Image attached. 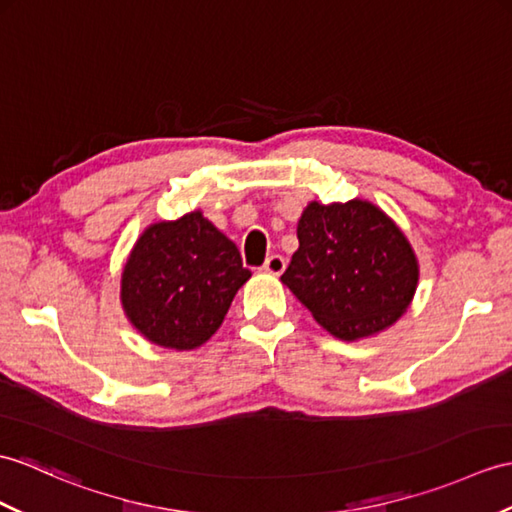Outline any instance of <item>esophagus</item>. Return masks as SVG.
<instances>
[{
  "label": "esophagus",
  "mask_w": 512,
  "mask_h": 512,
  "mask_svg": "<svg viewBox=\"0 0 512 512\" xmlns=\"http://www.w3.org/2000/svg\"><path fill=\"white\" fill-rule=\"evenodd\" d=\"M264 270L270 272V275H281V272L285 270V259H283L281 255H270V257L266 259Z\"/></svg>",
  "instance_id": "esophagus-1"
}]
</instances>
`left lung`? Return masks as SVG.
<instances>
[{"label":"left lung","mask_w":512,"mask_h":512,"mask_svg":"<svg viewBox=\"0 0 512 512\" xmlns=\"http://www.w3.org/2000/svg\"><path fill=\"white\" fill-rule=\"evenodd\" d=\"M299 251L281 281L340 340L390 327L417 290L419 266L406 235L366 200L310 202L299 220Z\"/></svg>","instance_id":"1"}]
</instances>
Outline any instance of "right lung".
Instances as JSON below:
<instances>
[{
	"label": "right lung",
	"instance_id": "1",
	"mask_svg": "<svg viewBox=\"0 0 512 512\" xmlns=\"http://www.w3.org/2000/svg\"><path fill=\"white\" fill-rule=\"evenodd\" d=\"M248 277L237 246L194 211L139 237L124 266L122 305L150 342L187 351L216 334Z\"/></svg>",
	"mask_w": 512,
	"mask_h": 512
}]
</instances>
